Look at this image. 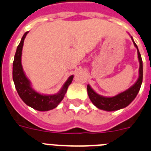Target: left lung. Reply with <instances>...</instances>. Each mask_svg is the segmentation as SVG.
I'll return each instance as SVG.
<instances>
[{
  "instance_id": "8db88e82",
  "label": "left lung",
  "mask_w": 151,
  "mask_h": 151,
  "mask_svg": "<svg viewBox=\"0 0 151 151\" xmlns=\"http://www.w3.org/2000/svg\"><path fill=\"white\" fill-rule=\"evenodd\" d=\"M132 39L134 46L137 48V56H138L139 63H140L138 79L136 81V83L133 86H131L130 88L112 97H106V96L99 95L90 87V85H87V93H88L90 99L92 103H93L94 106H96L99 109L106 110V111H115V110L121 109L128 106L138 93L143 81L142 58H141V54L139 52L137 45L134 42L132 37Z\"/></svg>"
}]
</instances>
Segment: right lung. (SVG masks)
<instances>
[{"label":"right lung","instance_id":"add662e5","mask_svg":"<svg viewBox=\"0 0 151 151\" xmlns=\"http://www.w3.org/2000/svg\"><path fill=\"white\" fill-rule=\"evenodd\" d=\"M28 32H25L17 48L13 63V80L19 97L27 106L38 111H48L57 107L58 105L61 103L66 93L68 86L73 81L74 76L71 75L69 77L61 90L56 94L42 95L35 91L30 85V82L27 79V76L25 75L21 64L23 42Z\"/></svg>","mask_w":151,"mask_h":151}]
</instances>
